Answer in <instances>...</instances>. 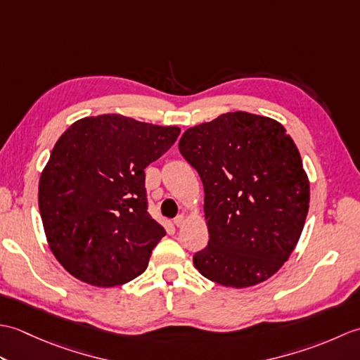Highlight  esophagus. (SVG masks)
I'll return each instance as SVG.
<instances>
[{
    "instance_id": "1",
    "label": "esophagus",
    "mask_w": 360,
    "mask_h": 360,
    "mask_svg": "<svg viewBox=\"0 0 360 360\" xmlns=\"http://www.w3.org/2000/svg\"><path fill=\"white\" fill-rule=\"evenodd\" d=\"M173 223H174V226H178V227H181L182 224L186 223V217L184 215H178L174 219H173Z\"/></svg>"
}]
</instances>
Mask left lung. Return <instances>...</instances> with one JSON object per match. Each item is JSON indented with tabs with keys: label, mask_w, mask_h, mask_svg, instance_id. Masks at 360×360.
Segmentation results:
<instances>
[{
	"label": "left lung",
	"mask_w": 360,
	"mask_h": 360,
	"mask_svg": "<svg viewBox=\"0 0 360 360\" xmlns=\"http://www.w3.org/2000/svg\"><path fill=\"white\" fill-rule=\"evenodd\" d=\"M179 151L204 186L209 244L193 264L227 288L267 280L292 254L309 209V181L280 122L246 111L188 128Z\"/></svg>",
	"instance_id": "8db88e82"
}]
</instances>
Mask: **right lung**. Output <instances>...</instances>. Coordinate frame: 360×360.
Listing matches in <instances>:
<instances>
[{
  "label": "right lung",
  "mask_w": 360,
  "mask_h": 360,
  "mask_svg": "<svg viewBox=\"0 0 360 360\" xmlns=\"http://www.w3.org/2000/svg\"><path fill=\"white\" fill-rule=\"evenodd\" d=\"M179 133L102 114L60 136L40 176L38 207L52 254L72 277L112 288L147 269L165 229L147 212L143 170Z\"/></svg>",
  "instance_id": "1"
}]
</instances>
